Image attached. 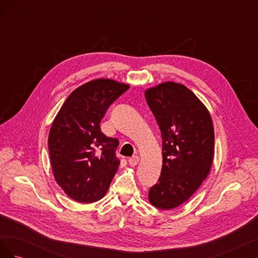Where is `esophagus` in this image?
<instances>
[{"label": "esophagus", "mask_w": 258, "mask_h": 258, "mask_svg": "<svg viewBox=\"0 0 258 258\" xmlns=\"http://www.w3.org/2000/svg\"><path fill=\"white\" fill-rule=\"evenodd\" d=\"M139 161H140V157L139 156H132L131 158H129V160H128V162H129V165L131 166V167H136L138 163H139Z\"/></svg>", "instance_id": "34e87169"}]
</instances>
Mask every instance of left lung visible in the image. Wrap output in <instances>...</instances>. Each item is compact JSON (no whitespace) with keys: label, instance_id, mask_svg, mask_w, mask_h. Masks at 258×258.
I'll return each mask as SVG.
<instances>
[{"label":"left lung","instance_id":"obj_1","mask_svg":"<svg viewBox=\"0 0 258 258\" xmlns=\"http://www.w3.org/2000/svg\"><path fill=\"white\" fill-rule=\"evenodd\" d=\"M161 131L162 169L148 200L160 210L183 205L208 177L214 156L212 117L183 84L165 82L144 92Z\"/></svg>","mask_w":258,"mask_h":258}]
</instances>
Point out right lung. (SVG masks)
Returning <instances> with one entry per match:
<instances>
[{
	"label": "right lung",
	"mask_w": 258,
	"mask_h": 258,
	"mask_svg": "<svg viewBox=\"0 0 258 258\" xmlns=\"http://www.w3.org/2000/svg\"><path fill=\"white\" fill-rule=\"evenodd\" d=\"M128 84L97 79L72 91L54 117L48 136L54 179L68 196L82 204L104 197L118 170V140L101 132V119Z\"/></svg>",
	"instance_id": "right-lung-1"
}]
</instances>
